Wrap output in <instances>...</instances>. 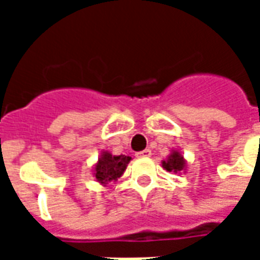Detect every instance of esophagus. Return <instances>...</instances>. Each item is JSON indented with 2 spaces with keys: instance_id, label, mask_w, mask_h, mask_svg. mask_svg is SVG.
<instances>
[{
  "instance_id": "obj_1",
  "label": "esophagus",
  "mask_w": 260,
  "mask_h": 260,
  "mask_svg": "<svg viewBox=\"0 0 260 260\" xmlns=\"http://www.w3.org/2000/svg\"><path fill=\"white\" fill-rule=\"evenodd\" d=\"M138 156H139V157H150V156H152V150H150V149H145V150H142V152L138 153Z\"/></svg>"
}]
</instances>
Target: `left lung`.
<instances>
[{"instance_id":"obj_1","label":"left lung","mask_w":260,"mask_h":260,"mask_svg":"<svg viewBox=\"0 0 260 260\" xmlns=\"http://www.w3.org/2000/svg\"><path fill=\"white\" fill-rule=\"evenodd\" d=\"M161 166L166 171L174 174H181V173L185 174L188 170V163L180 149H171L167 158L161 161Z\"/></svg>"}]
</instances>
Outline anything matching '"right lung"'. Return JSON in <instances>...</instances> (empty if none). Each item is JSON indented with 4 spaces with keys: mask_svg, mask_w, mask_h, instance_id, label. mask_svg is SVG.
<instances>
[{
    "mask_svg": "<svg viewBox=\"0 0 260 260\" xmlns=\"http://www.w3.org/2000/svg\"><path fill=\"white\" fill-rule=\"evenodd\" d=\"M131 160L132 158L129 156H125V154L114 156L113 153L108 150H102L99 160L91 169V175L103 186L115 184L119 177L125 173Z\"/></svg>",
    "mask_w": 260,
    "mask_h": 260,
    "instance_id": "1",
    "label": "right lung"
}]
</instances>
